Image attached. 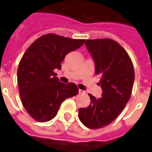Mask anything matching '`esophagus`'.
<instances>
[{
  "label": "esophagus",
  "instance_id": "esophagus-1",
  "mask_svg": "<svg viewBox=\"0 0 152 152\" xmlns=\"http://www.w3.org/2000/svg\"><path fill=\"white\" fill-rule=\"evenodd\" d=\"M79 93H80V94H83V93H84V91H83V90H80V89H79Z\"/></svg>",
  "mask_w": 152,
  "mask_h": 152
}]
</instances>
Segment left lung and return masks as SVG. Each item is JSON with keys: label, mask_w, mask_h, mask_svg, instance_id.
I'll list each match as a JSON object with an SVG mask.
<instances>
[{"label": "left lung", "mask_w": 152, "mask_h": 152, "mask_svg": "<svg viewBox=\"0 0 152 152\" xmlns=\"http://www.w3.org/2000/svg\"><path fill=\"white\" fill-rule=\"evenodd\" d=\"M86 47L101 76L102 94L96 99L89 94L90 105L79 109V118L86 127L103 128L113 122L129 100L135 79L133 64L122 46L110 39L86 40Z\"/></svg>", "instance_id": "1"}]
</instances>
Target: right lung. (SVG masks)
Listing matches in <instances>:
<instances>
[{"label": "right lung", "mask_w": 152, "mask_h": 152, "mask_svg": "<svg viewBox=\"0 0 152 152\" xmlns=\"http://www.w3.org/2000/svg\"><path fill=\"white\" fill-rule=\"evenodd\" d=\"M84 42L47 34L35 40L23 55L17 71L20 99L27 113L37 121L52 120L61 104L78 94L76 84L60 82L54 70L61 69L65 56Z\"/></svg>", "instance_id": "right-lung-1"}]
</instances>
